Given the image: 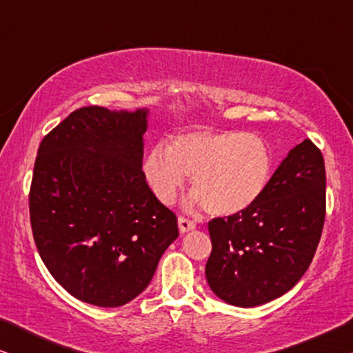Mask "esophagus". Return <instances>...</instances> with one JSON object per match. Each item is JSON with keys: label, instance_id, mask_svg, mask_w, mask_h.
<instances>
[{"label": "esophagus", "instance_id": "34e87169", "mask_svg": "<svg viewBox=\"0 0 353 353\" xmlns=\"http://www.w3.org/2000/svg\"><path fill=\"white\" fill-rule=\"evenodd\" d=\"M178 228H180L181 233H188V231L196 228V223L192 220L186 219V216H180V219H178Z\"/></svg>", "mask_w": 353, "mask_h": 353}]
</instances>
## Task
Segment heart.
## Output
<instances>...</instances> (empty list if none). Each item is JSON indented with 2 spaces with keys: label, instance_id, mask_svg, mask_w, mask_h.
I'll list each match as a JSON object with an SVG mask.
<instances>
[{
  "label": "heart",
  "instance_id": "obj_1",
  "mask_svg": "<svg viewBox=\"0 0 353 353\" xmlns=\"http://www.w3.org/2000/svg\"><path fill=\"white\" fill-rule=\"evenodd\" d=\"M273 170V151L262 137L212 130L178 134L167 148L154 146L143 162L144 178L162 204H172L191 176V204L220 216L257 204Z\"/></svg>",
  "mask_w": 353,
  "mask_h": 353
}]
</instances>
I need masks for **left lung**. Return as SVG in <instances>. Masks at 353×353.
<instances>
[{
	"instance_id": "left-lung-1",
	"label": "left lung",
	"mask_w": 353,
	"mask_h": 353,
	"mask_svg": "<svg viewBox=\"0 0 353 353\" xmlns=\"http://www.w3.org/2000/svg\"><path fill=\"white\" fill-rule=\"evenodd\" d=\"M325 214V161L303 139L273 173L257 204L209 221L205 278L215 296L249 308L286 294L310 267Z\"/></svg>"
}]
</instances>
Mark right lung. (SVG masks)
<instances>
[{
	"label": "right lung",
	"mask_w": 353,
	"mask_h": 353,
	"mask_svg": "<svg viewBox=\"0 0 353 353\" xmlns=\"http://www.w3.org/2000/svg\"><path fill=\"white\" fill-rule=\"evenodd\" d=\"M148 109L80 108L43 138L28 194L38 254L70 296L120 307L178 236L143 173Z\"/></svg>",
	"instance_id": "add662e5"
}]
</instances>
